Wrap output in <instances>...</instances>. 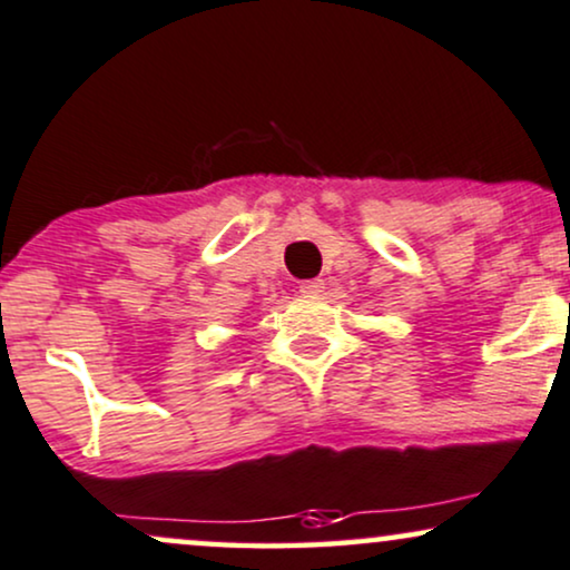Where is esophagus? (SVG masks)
<instances>
[{"label": "esophagus", "instance_id": "esophagus-1", "mask_svg": "<svg viewBox=\"0 0 570 570\" xmlns=\"http://www.w3.org/2000/svg\"><path fill=\"white\" fill-rule=\"evenodd\" d=\"M324 289H326V284L321 278H311V281H303V284H299V292H303L305 297H318V294H324Z\"/></svg>", "mask_w": 570, "mask_h": 570}]
</instances>
